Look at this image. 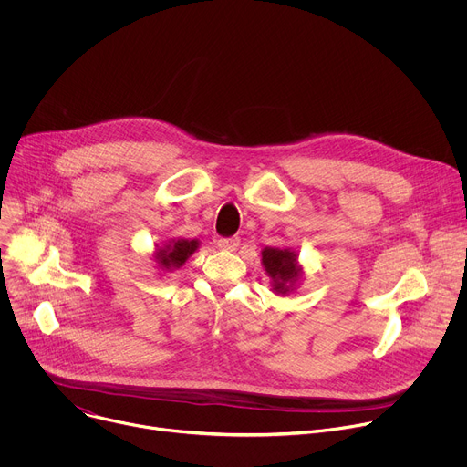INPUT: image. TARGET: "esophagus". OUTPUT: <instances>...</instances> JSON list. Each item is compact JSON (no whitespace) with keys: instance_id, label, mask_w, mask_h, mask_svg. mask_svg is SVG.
I'll use <instances>...</instances> for the list:
<instances>
[{"instance_id":"34e87169","label":"esophagus","mask_w":467,"mask_h":467,"mask_svg":"<svg viewBox=\"0 0 467 467\" xmlns=\"http://www.w3.org/2000/svg\"><path fill=\"white\" fill-rule=\"evenodd\" d=\"M240 245V238L231 236V238H220L218 240V247L223 251H236Z\"/></svg>"}]
</instances>
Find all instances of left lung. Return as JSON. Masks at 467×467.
Segmentation results:
<instances>
[{
	"instance_id": "1",
	"label": "left lung",
	"mask_w": 467,
	"mask_h": 467,
	"mask_svg": "<svg viewBox=\"0 0 467 467\" xmlns=\"http://www.w3.org/2000/svg\"><path fill=\"white\" fill-rule=\"evenodd\" d=\"M262 268L270 277L272 292L275 296L294 294L303 277V265L299 264V254L290 247H264Z\"/></svg>"
}]
</instances>
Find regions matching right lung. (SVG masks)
<instances>
[{
    "mask_svg": "<svg viewBox=\"0 0 467 467\" xmlns=\"http://www.w3.org/2000/svg\"><path fill=\"white\" fill-rule=\"evenodd\" d=\"M197 249H199L197 238H171L162 245L155 247L153 251V260L157 264L155 268L159 270L161 275L179 270Z\"/></svg>",
    "mask_w": 467,
    "mask_h": 467,
    "instance_id": "right-lung-1",
    "label": "right lung"
}]
</instances>
